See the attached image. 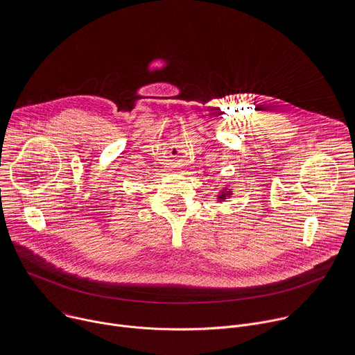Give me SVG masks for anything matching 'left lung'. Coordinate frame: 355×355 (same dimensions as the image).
Masks as SVG:
<instances>
[{
  "instance_id": "1",
  "label": "left lung",
  "mask_w": 355,
  "mask_h": 355,
  "mask_svg": "<svg viewBox=\"0 0 355 355\" xmlns=\"http://www.w3.org/2000/svg\"><path fill=\"white\" fill-rule=\"evenodd\" d=\"M232 187L231 186H223V187H220L218 189V191H217V194H216V198H217V201L218 202H224V201H227V198H231L232 197Z\"/></svg>"
}]
</instances>
